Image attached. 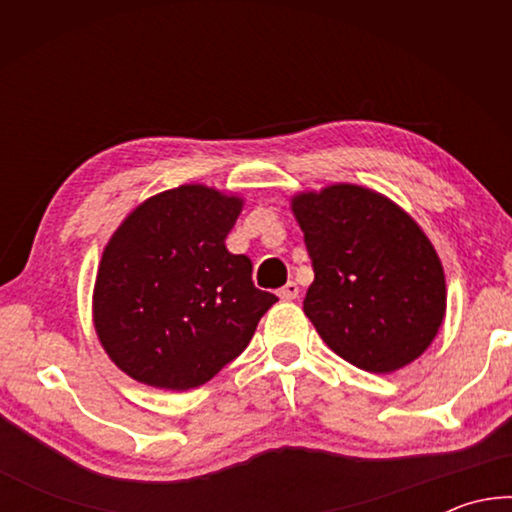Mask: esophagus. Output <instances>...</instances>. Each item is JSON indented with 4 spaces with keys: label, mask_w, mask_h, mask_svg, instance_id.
<instances>
[{
    "label": "esophagus",
    "mask_w": 512,
    "mask_h": 512,
    "mask_svg": "<svg viewBox=\"0 0 512 512\" xmlns=\"http://www.w3.org/2000/svg\"><path fill=\"white\" fill-rule=\"evenodd\" d=\"M298 293H300L298 284L296 282H287L280 291H277V296H280V300H287L289 302V300H296Z\"/></svg>",
    "instance_id": "obj_1"
}]
</instances>
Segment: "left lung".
I'll use <instances>...</instances> for the list:
<instances>
[{
	"instance_id": "1",
	"label": "left lung",
	"mask_w": 512,
	"mask_h": 512,
	"mask_svg": "<svg viewBox=\"0 0 512 512\" xmlns=\"http://www.w3.org/2000/svg\"><path fill=\"white\" fill-rule=\"evenodd\" d=\"M314 282L305 314L329 348L361 370L409 366L436 339L447 291L438 253L400 205L359 185L291 198Z\"/></svg>"
}]
</instances>
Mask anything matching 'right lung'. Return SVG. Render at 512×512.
Returning <instances> with one entry per match:
<instances>
[{"label": "right lung", "mask_w": 512, "mask_h": 512, "mask_svg": "<svg viewBox=\"0 0 512 512\" xmlns=\"http://www.w3.org/2000/svg\"><path fill=\"white\" fill-rule=\"evenodd\" d=\"M244 201L205 185L151 196L103 250L94 284L97 336L128 377L164 391L210 381L253 339L277 298L225 237Z\"/></svg>", "instance_id": "right-lung-1"}]
</instances>
